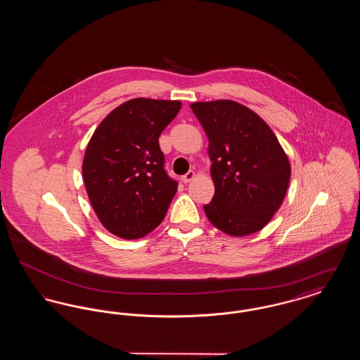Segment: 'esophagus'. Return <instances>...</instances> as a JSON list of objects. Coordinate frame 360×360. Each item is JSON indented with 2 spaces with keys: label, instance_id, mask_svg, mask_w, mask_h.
Segmentation results:
<instances>
[{
  "label": "esophagus",
  "instance_id": "1",
  "mask_svg": "<svg viewBox=\"0 0 360 360\" xmlns=\"http://www.w3.org/2000/svg\"><path fill=\"white\" fill-rule=\"evenodd\" d=\"M193 178H194V172H188V174L182 175V182H184V184H188Z\"/></svg>",
  "mask_w": 360,
  "mask_h": 360
}]
</instances>
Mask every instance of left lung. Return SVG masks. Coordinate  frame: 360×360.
Returning <instances> with one entry per match:
<instances>
[{
    "label": "left lung",
    "mask_w": 360,
    "mask_h": 360,
    "mask_svg": "<svg viewBox=\"0 0 360 360\" xmlns=\"http://www.w3.org/2000/svg\"><path fill=\"white\" fill-rule=\"evenodd\" d=\"M209 139L214 195L206 217L231 236L260 231L282 204L290 163L270 127L251 109L229 100L194 103Z\"/></svg>",
    "instance_id": "left-lung-1"
}]
</instances>
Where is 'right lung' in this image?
I'll list each match as a JSON object with an SVG mask.
<instances>
[{
  "instance_id": "add662e5",
  "label": "right lung",
  "mask_w": 360,
  "mask_h": 360,
  "mask_svg": "<svg viewBox=\"0 0 360 360\" xmlns=\"http://www.w3.org/2000/svg\"><path fill=\"white\" fill-rule=\"evenodd\" d=\"M179 101L135 98L112 110L90 139L84 181L103 226L139 239L163 221L178 182L165 169L159 136L178 115Z\"/></svg>"
}]
</instances>
